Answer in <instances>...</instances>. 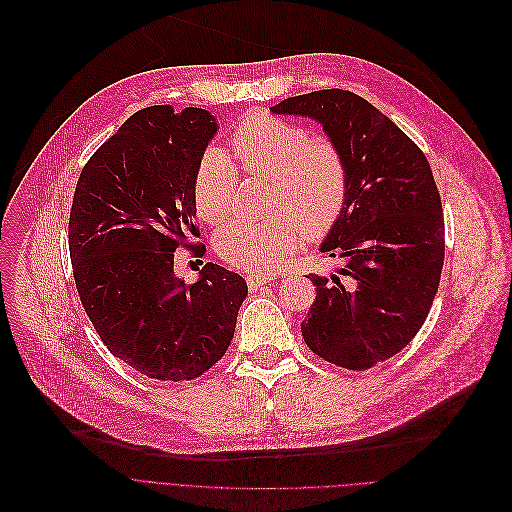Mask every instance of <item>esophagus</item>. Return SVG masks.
Returning a JSON list of instances; mask_svg holds the SVG:
<instances>
[{"label":"esophagus","mask_w":512,"mask_h":512,"mask_svg":"<svg viewBox=\"0 0 512 512\" xmlns=\"http://www.w3.org/2000/svg\"><path fill=\"white\" fill-rule=\"evenodd\" d=\"M246 280H248L250 290H258L260 286H264V284H268V282H274L276 278H274L272 274H250Z\"/></svg>","instance_id":"obj_1"}]
</instances>
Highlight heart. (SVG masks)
Listing matches in <instances>:
<instances>
[{"label": "heart", "instance_id": "b5f03b06", "mask_svg": "<svg viewBox=\"0 0 512 512\" xmlns=\"http://www.w3.org/2000/svg\"><path fill=\"white\" fill-rule=\"evenodd\" d=\"M240 167L258 177L274 179L272 218H234L216 234L218 252L232 264L266 272L296 248L302 232L317 238L329 232L345 199V163L337 147L311 139L298 125L266 113L248 115L230 137ZM238 171L220 149L201 157L193 181L197 216L220 224L232 210Z\"/></svg>", "mask_w": 512, "mask_h": 512}]
</instances>
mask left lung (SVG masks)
I'll return each mask as SVG.
<instances>
[{
	"instance_id": "1",
	"label": "left lung",
	"mask_w": 512,
	"mask_h": 512,
	"mask_svg": "<svg viewBox=\"0 0 512 512\" xmlns=\"http://www.w3.org/2000/svg\"><path fill=\"white\" fill-rule=\"evenodd\" d=\"M274 115L319 123L345 163L343 208L319 246L337 274H309L317 298L302 339L325 361L363 371L422 329L444 266V216L426 155L371 102L331 88L282 100Z\"/></svg>"
}]
</instances>
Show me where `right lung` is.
<instances>
[{"label":"right lung","mask_w":512,"mask_h":512,"mask_svg":"<svg viewBox=\"0 0 512 512\" xmlns=\"http://www.w3.org/2000/svg\"><path fill=\"white\" fill-rule=\"evenodd\" d=\"M218 131L206 109L147 107L76 183L68 246L82 306L107 349L151 379H195L216 365L248 294L240 274L212 262L193 284L173 270L175 248L199 236L193 181Z\"/></svg>","instance_id":"1"}]
</instances>
